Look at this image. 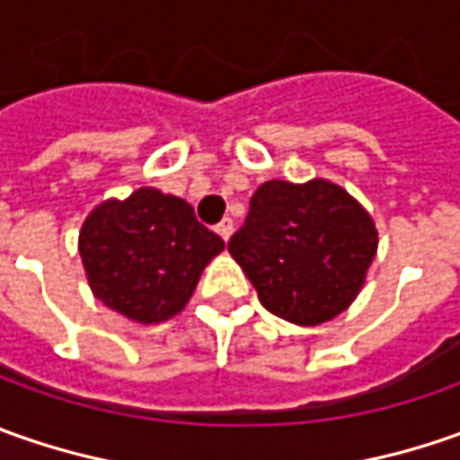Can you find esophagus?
Here are the masks:
<instances>
[{
	"mask_svg": "<svg viewBox=\"0 0 460 460\" xmlns=\"http://www.w3.org/2000/svg\"><path fill=\"white\" fill-rule=\"evenodd\" d=\"M217 233H220V238L227 243L230 240V235H233V230H235V222L230 220V217H225L222 222H217V227H215Z\"/></svg>",
	"mask_w": 460,
	"mask_h": 460,
	"instance_id": "1",
	"label": "esophagus"
}]
</instances>
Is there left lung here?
<instances>
[{
	"label": "left lung",
	"instance_id": "8db88e82",
	"mask_svg": "<svg viewBox=\"0 0 460 460\" xmlns=\"http://www.w3.org/2000/svg\"><path fill=\"white\" fill-rule=\"evenodd\" d=\"M376 227L341 186L266 181L227 251L256 287L261 305L296 325L341 314L363 287Z\"/></svg>",
	"mask_w": 460,
	"mask_h": 460
}]
</instances>
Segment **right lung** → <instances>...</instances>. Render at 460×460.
<instances>
[{"label": "right lung", "instance_id": "1", "mask_svg": "<svg viewBox=\"0 0 460 460\" xmlns=\"http://www.w3.org/2000/svg\"><path fill=\"white\" fill-rule=\"evenodd\" d=\"M222 248L225 240L194 217L191 204L148 186L125 202L99 204L79 235L94 296L146 325L184 309L202 269Z\"/></svg>", "mask_w": 460, "mask_h": 460}]
</instances>
